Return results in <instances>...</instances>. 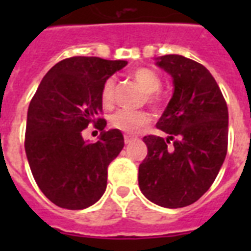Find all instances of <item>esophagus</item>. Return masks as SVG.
Segmentation results:
<instances>
[{
    "label": "esophagus",
    "instance_id": "1",
    "mask_svg": "<svg viewBox=\"0 0 251 251\" xmlns=\"http://www.w3.org/2000/svg\"><path fill=\"white\" fill-rule=\"evenodd\" d=\"M124 139H125L126 145H129V143H131V142L135 141V138L131 137V135H125V137H124Z\"/></svg>",
    "mask_w": 251,
    "mask_h": 251
}]
</instances>
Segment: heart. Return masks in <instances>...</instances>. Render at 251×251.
I'll use <instances>...</instances> for the list:
<instances>
[{
    "instance_id": "b5f03b06",
    "label": "heart",
    "mask_w": 251,
    "mask_h": 251,
    "mask_svg": "<svg viewBox=\"0 0 251 251\" xmlns=\"http://www.w3.org/2000/svg\"><path fill=\"white\" fill-rule=\"evenodd\" d=\"M134 80L149 94L147 100L151 104H159V98L156 92L161 86V80L156 73L150 69H138L133 73ZM114 82L113 78L105 80L101 88V101L105 106L113 105L114 102ZM110 126L126 134H135L143 129L150 122V116L146 112H131V110H118L110 116Z\"/></svg>"
}]
</instances>
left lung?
I'll return each mask as SVG.
<instances>
[{
    "instance_id": "8db88e82",
    "label": "left lung",
    "mask_w": 251,
    "mask_h": 251,
    "mask_svg": "<svg viewBox=\"0 0 251 251\" xmlns=\"http://www.w3.org/2000/svg\"><path fill=\"white\" fill-rule=\"evenodd\" d=\"M172 76L173 95L156 124L168 134L143 138L147 156L138 182L146 198L165 208L197 202L216 178L228 147V106L203 65L179 56L156 58Z\"/></svg>"
}]
</instances>
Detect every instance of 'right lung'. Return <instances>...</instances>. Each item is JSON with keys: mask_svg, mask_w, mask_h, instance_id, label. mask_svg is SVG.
Here are the masks:
<instances>
[{"mask_svg": "<svg viewBox=\"0 0 251 251\" xmlns=\"http://www.w3.org/2000/svg\"><path fill=\"white\" fill-rule=\"evenodd\" d=\"M127 65L124 60L72 57L60 61L39 84L27 112L25 149L37 186L56 206L83 210L101 198L108 165L124 149L120 130H104L101 88ZM90 123L102 130L84 141Z\"/></svg>", "mask_w": 251, "mask_h": 251, "instance_id": "add662e5", "label": "right lung"}]
</instances>
